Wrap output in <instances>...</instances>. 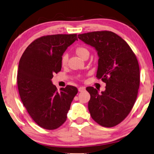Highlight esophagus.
<instances>
[{
	"instance_id": "obj_1",
	"label": "esophagus",
	"mask_w": 154,
	"mask_h": 154,
	"mask_svg": "<svg viewBox=\"0 0 154 154\" xmlns=\"http://www.w3.org/2000/svg\"><path fill=\"white\" fill-rule=\"evenodd\" d=\"M85 90H86V88L85 87H79V88H78L79 92H83V91H84Z\"/></svg>"
}]
</instances>
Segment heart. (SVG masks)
I'll return each instance as SVG.
<instances>
[{"label":"heart","mask_w":154,"mask_h":154,"mask_svg":"<svg viewBox=\"0 0 154 154\" xmlns=\"http://www.w3.org/2000/svg\"><path fill=\"white\" fill-rule=\"evenodd\" d=\"M75 53L77 56H79L80 58H82V60H84L85 58L88 57L90 55V51L89 50L84 46H79V47L76 48V49L75 51ZM68 55L64 54L62 56V59H61V64L62 66H66L68 62Z\"/></svg>","instance_id":"1"}]
</instances>
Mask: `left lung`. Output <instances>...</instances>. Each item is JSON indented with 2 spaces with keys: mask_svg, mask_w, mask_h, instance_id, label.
<instances>
[{
  "mask_svg": "<svg viewBox=\"0 0 154 154\" xmlns=\"http://www.w3.org/2000/svg\"><path fill=\"white\" fill-rule=\"evenodd\" d=\"M78 38L96 50L99 57L96 77L106 84L101 92L93 87L86 88L90 94V116L101 126H115L128 115L137 97L138 60L128 43L112 31L79 34Z\"/></svg>",
  "mask_w": 154,
  "mask_h": 154,
  "instance_id": "obj_1",
  "label": "left lung"
}]
</instances>
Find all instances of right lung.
<instances>
[{
    "label": "right lung",
    "mask_w": 154,
    "mask_h": 154,
    "mask_svg": "<svg viewBox=\"0 0 154 154\" xmlns=\"http://www.w3.org/2000/svg\"><path fill=\"white\" fill-rule=\"evenodd\" d=\"M77 34L43 36L28 46L19 62L17 83L24 106L33 120L46 130H55L64 123L78 90L67 86L58 92L53 84L61 70V59Z\"/></svg>",
    "instance_id": "add662e5"
}]
</instances>
